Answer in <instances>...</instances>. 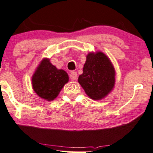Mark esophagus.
Listing matches in <instances>:
<instances>
[{
	"mask_svg": "<svg viewBox=\"0 0 153 153\" xmlns=\"http://www.w3.org/2000/svg\"><path fill=\"white\" fill-rule=\"evenodd\" d=\"M70 78L71 80H76L77 78H78V75H77V73L74 72V71L71 72V75H70Z\"/></svg>",
	"mask_w": 153,
	"mask_h": 153,
	"instance_id": "1",
	"label": "esophagus"
}]
</instances>
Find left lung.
Wrapping results in <instances>:
<instances>
[{
  "instance_id": "1",
  "label": "left lung",
  "mask_w": 153,
  "mask_h": 153,
  "mask_svg": "<svg viewBox=\"0 0 153 153\" xmlns=\"http://www.w3.org/2000/svg\"><path fill=\"white\" fill-rule=\"evenodd\" d=\"M78 82L91 99L105 97L115 84V70L109 58L101 51L89 53Z\"/></svg>"
}]
</instances>
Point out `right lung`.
<instances>
[{
    "label": "right lung",
    "instance_id": "add662e5",
    "mask_svg": "<svg viewBox=\"0 0 153 153\" xmlns=\"http://www.w3.org/2000/svg\"><path fill=\"white\" fill-rule=\"evenodd\" d=\"M68 79V75L65 71L57 69L49 59H44L32 76V87L39 97L52 101L59 95Z\"/></svg>",
    "mask_w": 153,
    "mask_h": 153
}]
</instances>
